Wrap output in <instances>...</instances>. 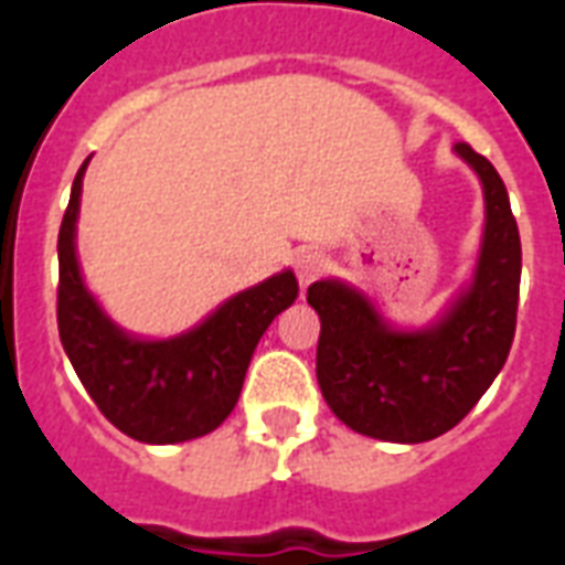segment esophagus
<instances>
[{"mask_svg": "<svg viewBox=\"0 0 565 565\" xmlns=\"http://www.w3.org/2000/svg\"><path fill=\"white\" fill-rule=\"evenodd\" d=\"M292 269H296V278H299L301 287H308V284L317 281V275L326 269V257H322V252H317V248H301V252L296 254Z\"/></svg>", "mask_w": 565, "mask_h": 565, "instance_id": "34e87169", "label": "esophagus"}]
</instances>
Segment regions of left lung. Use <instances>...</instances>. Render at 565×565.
<instances>
[{
    "mask_svg": "<svg viewBox=\"0 0 565 565\" xmlns=\"http://www.w3.org/2000/svg\"><path fill=\"white\" fill-rule=\"evenodd\" d=\"M456 153L483 180L486 231L473 281L420 331L391 329L340 281L308 287L320 313L317 382L329 408L361 436L420 445L462 420L501 373L515 338L522 239L501 174L471 145Z\"/></svg>",
    "mask_w": 565,
    "mask_h": 565,
    "instance_id": "obj_1",
    "label": "left lung"
}]
</instances>
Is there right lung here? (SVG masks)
Segmentation results:
<instances>
[{"instance_id":"right-lung-1","label":"right lung","mask_w":565,"mask_h":565,"mask_svg":"<svg viewBox=\"0 0 565 565\" xmlns=\"http://www.w3.org/2000/svg\"><path fill=\"white\" fill-rule=\"evenodd\" d=\"M58 231V338L103 415L145 445H178L213 433L234 412L245 370L269 322L290 308L299 281L287 269L236 292L201 326L168 340L129 338L85 290L76 260L82 174Z\"/></svg>"}]
</instances>
